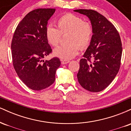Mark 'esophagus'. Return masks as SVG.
I'll list each match as a JSON object with an SVG mask.
<instances>
[{
  "instance_id": "obj_1",
  "label": "esophagus",
  "mask_w": 131,
  "mask_h": 131,
  "mask_svg": "<svg viewBox=\"0 0 131 131\" xmlns=\"http://www.w3.org/2000/svg\"><path fill=\"white\" fill-rule=\"evenodd\" d=\"M61 64H65L68 63L70 62V60H61Z\"/></svg>"
}]
</instances>
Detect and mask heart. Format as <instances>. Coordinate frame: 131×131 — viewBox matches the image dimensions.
Returning <instances> with one entry per match:
<instances>
[{
    "label": "heart",
    "mask_w": 131,
    "mask_h": 131,
    "mask_svg": "<svg viewBox=\"0 0 131 131\" xmlns=\"http://www.w3.org/2000/svg\"><path fill=\"white\" fill-rule=\"evenodd\" d=\"M58 29L49 25L46 30L47 40L51 46H57L60 41L61 34L68 33L67 45H61L53 50V55L63 60H70L78 55L79 47L87 49L91 44L94 29L90 23L84 21L80 16L66 13L57 21Z\"/></svg>",
    "instance_id": "1"
}]
</instances>
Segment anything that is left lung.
<instances>
[{"label":"left lung","mask_w":131,"mask_h":131,"mask_svg":"<svg viewBox=\"0 0 131 131\" xmlns=\"http://www.w3.org/2000/svg\"><path fill=\"white\" fill-rule=\"evenodd\" d=\"M74 11L88 16L94 29L91 44L79 61L78 82L87 91L98 92L107 88L118 74L123 50L121 38L114 25L97 12Z\"/></svg>","instance_id":"8db88e82"}]
</instances>
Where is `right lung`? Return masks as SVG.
Wrapping results in <instances>:
<instances>
[{
  "label": "right lung",
  "instance_id": "1",
  "mask_svg": "<svg viewBox=\"0 0 131 131\" xmlns=\"http://www.w3.org/2000/svg\"><path fill=\"white\" fill-rule=\"evenodd\" d=\"M55 12V8L30 12L19 22L13 34L11 44L13 67L22 82L34 91L52 85L61 64L57 57L43 60L52 51L47 40L46 30L48 20Z\"/></svg>",
  "mask_w": 131,
  "mask_h": 131
}]
</instances>
